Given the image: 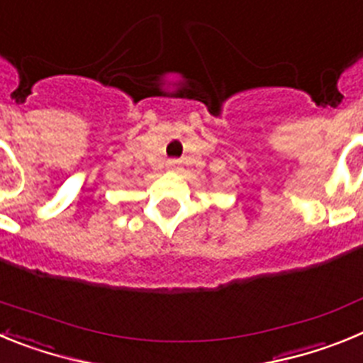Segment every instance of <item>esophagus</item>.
<instances>
[{
	"instance_id": "esophagus-1",
	"label": "esophagus",
	"mask_w": 363,
	"mask_h": 363,
	"mask_svg": "<svg viewBox=\"0 0 363 363\" xmlns=\"http://www.w3.org/2000/svg\"><path fill=\"white\" fill-rule=\"evenodd\" d=\"M167 169H169V171H178L179 163L176 162V160H171V162H167Z\"/></svg>"
}]
</instances>
